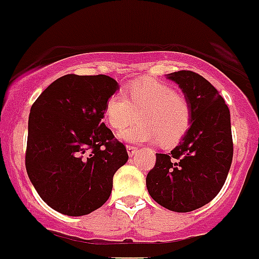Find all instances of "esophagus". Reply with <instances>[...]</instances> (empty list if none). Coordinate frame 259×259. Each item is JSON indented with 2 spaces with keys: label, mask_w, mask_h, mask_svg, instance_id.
<instances>
[{
  "label": "esophagus",
  "mask_w": 259,
  "mask_h": 259,
  "mask_svg": "<svg viewBox=\"0 0 259 259\" xmlns=\"http://www.w3.org/2000/svg\"><path fill=\"white\" fill-rule=\"evenodd\" d=\"M136 151H137V147L136 146L128 145V146H127V152H128V155H130V156H134V155L136 154Z\"/></svg>",
  "instance_id": "obj_1"
}]
</instances>
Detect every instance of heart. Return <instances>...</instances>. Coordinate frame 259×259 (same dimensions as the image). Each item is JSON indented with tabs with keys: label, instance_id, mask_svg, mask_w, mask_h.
<instances>
[{
	"label": "heart",
	"instance_id": "obj_1",
	"mask_svg": "<svg viewBox=\"0 0 259 259\" xmlns=\"http://www.w3.org/2000/svg\"><path fill=\"white\" fill-rule=\"evenodd\" d=\"M139 112L140 122L119 132L123 141L141 144L160 140L164 146H171L186 136L192 124L189 100L157 80L131 83L128 97L123 91H115L104 107L105 120L114 130L132 122Z\"/></svg>",
	"mask_w": 259,
	"mask_h": 259
}]
</instances>
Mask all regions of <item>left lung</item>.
Returning a JSON list of instances; mask_svg holds the SVG:
<instances>
[{
    "instance_id": "obj_1",
    "label": "left lung",
    "mask_w": 259,
    "mask_h": 259,
    "mask_svg": "<svg viewBox=\"0 0 259 259\" xmlns=\"http://www.w3.org/2000/svg\"><path fill=\"white\" fill-rule=\"evenodd\" d=\"M192 105V124L169 154H156L146 177L150 196L160 206L189 212L212 201L233 161L230 112L219 91L198 73H169Z\"/></svg>"
}]
</instances>
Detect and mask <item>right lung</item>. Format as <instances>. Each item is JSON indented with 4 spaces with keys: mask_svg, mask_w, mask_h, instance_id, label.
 I'll list each match as a JSON object with an SVG mask.
<instances>
[{
    "mask_svg": "<svg viewBox=\"0 0 259 259\" xmlns=\"http://www.w3.org/2000/svg\"><path fill=\"white\" fill-rule=\"evenodd\" d=\"M118 90L105 75H66L31 105L25 166L49 207L82 216L102 207L113 176L128 160L125 146L102 122L108 98Z\"/></svg>",
    "mask_w": 259,
    "mask_h": 259,
    "instance_id": "obj_1",
    "label": "right lung"
}]
</instances>
